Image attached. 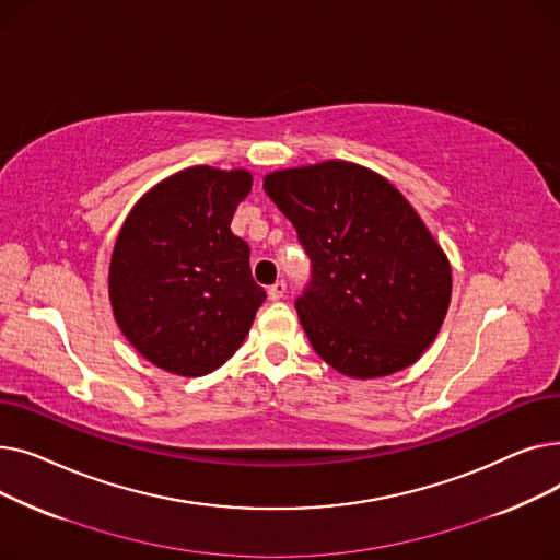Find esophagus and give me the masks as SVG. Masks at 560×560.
Returning <instances> with one entry per match:
<instances>
[{
  "label": "esophagus",
  "instance_id": "esophagus-1",
  "mask_svg": "<svg viewBox=\"0 0 560 560\" xmlns=\"http://www.w3.org/2000/svg\"><path fill=\"white\" fill-rule=\"evenodd\" d=\"M268 295H270L272 302L281 300V298L285 295V281H277L275 285H270V288H268Z\"/></svg>",
  "mask_w": 560,
  "mask_h": 560
}]
</instances>
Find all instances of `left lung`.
<instances>
[{"mask_svg": "<svg viewBox=\"0 0 560 560\" xmlns=\"http://www.w3.org/2000/svg\"><path fill=\"white\" fill-rule=\"evenodd\" d=\"M262 188L311 260L295 308L317 357L357 378L413 365L452 298L450 262L413 206L345 161L275 172Z\"/></svg>", "mask_w": 560, "mask_h": 560, "instance_id": "1", "label": "left lung"}]
</instances>
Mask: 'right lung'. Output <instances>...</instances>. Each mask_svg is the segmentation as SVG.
Returning a JSON list of instances; mask_svg holds the SVG:
<instances>
[{
  "instance_id": "right-lung-1",
  "label": "right lung",
  "mask_w": 560,
  "mask_h": 560,
  "mask_svg": "<svg viewBox=\"0 0 560 560\" xmlns=\"http://www.w3.org/2000/svg\"><path fill=\"white\" fill-rule=\"evenodd\" d=\"M252 190L245 170L199 165L170 176L129 213L110 258L117 325L154 365L201 376L241 347L265 290L231 218Z\"/></svg>"
}]
</instances>
